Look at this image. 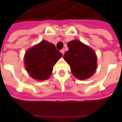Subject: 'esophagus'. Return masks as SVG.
<instances>
[{
    "label": "esophagus",
    "mask_w": 122,
    "mask_h": 122,
    "mask_svg": "<svg viewBox=\"0 0 122 122\" xmlns=\"http://www.w3.org/2000/svg\"><path fill=\"white\" fill-rule=\"evenodd\" d=\"M60 51H61V53L62 54V55H64V49H62Z\"/></svg>",
    "instance_id": "obj_1"
}]
</instances>
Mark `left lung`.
Instances as JSON below:
<instances>
[{
  "label": "left lung",
  "mask_w": 122,
  "mask_h": 122,
  "mask_svg": "<svg viewBox=\"0 0 122 122\" xmlns=\"http://www.w3.org/2000/svg\"><path fill=\"white\" fill-rule=\"evenodd\" d=\"M67 45L68 50L64 55V59L70 65L73 75L81 80L90 77L97 68L95 51L78 40L71 41Z\"/></svg>",
  "instance_id": "1"
}]
</instances>
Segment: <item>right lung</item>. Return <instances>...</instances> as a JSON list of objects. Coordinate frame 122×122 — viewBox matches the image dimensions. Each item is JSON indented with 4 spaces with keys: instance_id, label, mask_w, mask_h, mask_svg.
<instances>
[{
    "instance_id": "1",
    "label": "right lung",
    "mask_w": 122,
    "mask_h": 122,
    "mask_svg": "<svg viewBox=\"0 0 122 122\" xmlns=\"http://www.w3.org/2000/svg\"><path fill=\"white\" fill-rule=\"evenodd\" d=\"M62 56V54L54 44L42 41L26 52L24 64L26 71L35 79L46 80L51 76L54 66Z\"/></svg>"
}]
</instances>
